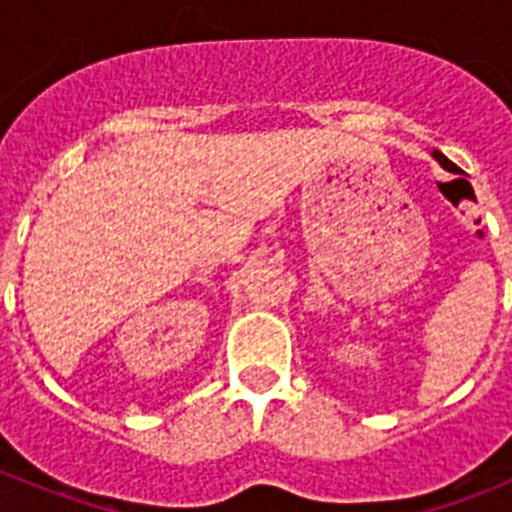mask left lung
Masks as SVG:
<instances>
[{"label":"left lung","mask_w":512,"mask_h":512,"mask_svg":"<svg viewBox=\"0 0 512 512\" xmlns=\"http://www.w3.org/2000/svg\"><path fill=\"white\" fill-rule=\"evenodd\" d=\"M431 156H433V158H436V161H438V164H441V166H443V169H451V161H449V158H446V156H443V153H441V151H433V153H431Z\"/></svg>","instance_id":"obj_1"}]
</instances>
